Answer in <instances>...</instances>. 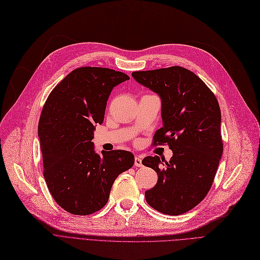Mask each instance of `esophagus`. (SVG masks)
<instances>
[{
	"label": "esophagus",
	"mask_w": 260,
	"mask_h": 260,
	"mask_svg": "<svg viewBox=\"0 0 260 260\" xmlns=\"http://www.w3.org/2000/svg\"><path fill=\"white\" fill-rule=\"evenodd\" d=\"M134 165L137 166V167H142V166H143V164H142V158L139 157V156L135 157V159H134Z\"/></svg>",
	"instance_id": "esophagus-1"
}]
</instances>
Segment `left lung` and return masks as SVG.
<instances>
[{"instance_id": "obj_1", "label": "left lung", "mask_w": 260, "mask_h": 260, "mask_svg": "<svg viewBox=\"0 0 260 260\" xmlns=\"http://www.w3.org/2000/svg\"><path fill=\"white\" fill-rule=\"evenodd\" d=\"M132 77L159 96L163 127L155 131L153 145L167 143L172 150L169 162L157 155L142 160L158 178L145 191L146 201L162 214L182 215L206 197L223 152L218 101L196 74L181 67L133 72Z\"/></svg>"}]
</instances>
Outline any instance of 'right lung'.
I'll return each mask as SVG.
<instances>
[{
    "label": "right lung",
    "instance_id": "add662e5",
    "mask_svg": "<svg viewBox=\"0 0 260 260\" xmlns=\"http://www.w3.org/2000/svg\"><path fill=\"white\" fill-rule=\"evenodd\" d=\"M125 73L85 67L72 71L51 92L38 126L44 179L64 211L85 216L108 202L115 179L134 164L125 150L95 151L94 130L103 123L108 98Z\"/></svg>",
    "mask_w": 260,
    "mask_h": 260
}]
</instances>
